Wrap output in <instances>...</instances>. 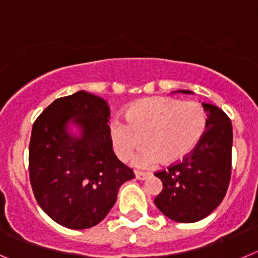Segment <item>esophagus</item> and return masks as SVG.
<instances>
[{
    "label": "esophagus",
    "instance_id": "obj_1",
    "mask_svg": "<svg viewBox=\"0 0 258 258\" xmlns=\"http://www.w3.org/2000/svg\"><path fill=\"white\" fill-rule=\"evenodd\" d=\"M149 176L148 172H142V171H136V177L138 180H146L147 177Z\"/></svg>",
    "mask_w": 258,
    "mask_h": 258
}]
</instances>
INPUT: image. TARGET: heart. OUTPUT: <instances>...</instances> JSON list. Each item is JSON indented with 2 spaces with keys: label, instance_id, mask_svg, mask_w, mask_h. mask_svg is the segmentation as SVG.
<instances>
[{
  "label": "heart",
  "instance_id": "obj_1",
  "mask_svg": "<svg viewBox=\"0 0 258 258\" xmlns=\"http://www.w3.org/2000/svg\"><path fill=\"white\" fill-rule=\"evenodd\" d=\"M125 120L115 119L110 126L112 146L122 159L131 158L143 139L144 147L137 164L149 167L158 163L172 164L187 157L207 129L204 109L195 102L170 97H152L127 109Z\"/></svg>",
  "mask_w": 258,
  "mask_h": 258
}]
</instances>
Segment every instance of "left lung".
<instances>
[{"label":"left lung","mask_w":258,"mask_h":258,"mask_svg":"<svg viewBox=\"0 0 258 258\" xmlns=\"http://www.w3.org/2000/svg\"><path fill=\"white\" fill-rule=\"evenodd\" d=\"M177 92L192 94L187 90ZM203 107L208 116L207 131L196 148L181 162L154 173L163 183L154 204L178 223H194L208 217L222 203L229 186L232 122L219 107L205 102Z\"/></svg>","instance_id":"8db88e82"}]
</instances>
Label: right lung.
<instances>
[{
	"label": "right lung",
	"mask_w": 258,
	"mask_h": 258,
	"mask_svg": "<svg viewBox=\"0 0 258 258\" xmlns=\"http://www.w3.org/2000/svg\"><path fill=\"white\" fill-rule=\"evenodd\" d=\"M110 109L101 97L78 91L51 102L35 120L29 146V175L41 209L58 224L87 229L107 215L133 170L112 151ZM81 127L80 139L67 124Z\"/></svg>",
	"instance_id": "1"
}]
</instances>
